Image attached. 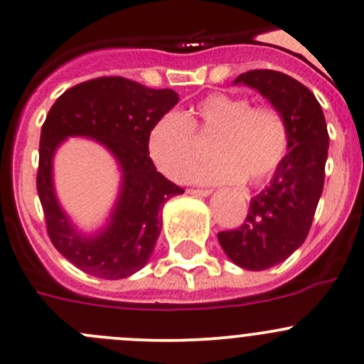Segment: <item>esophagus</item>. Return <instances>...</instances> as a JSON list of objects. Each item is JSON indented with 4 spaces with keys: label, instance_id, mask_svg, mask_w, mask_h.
I'll return each instance as SVG.
<instances>
[{
    "label": "esophagus",
    "instance_id": "esophagus-1",
    "mask_svg": "<svg viewBox=\"0 0 364 364\" xmlns=\"http://www.w3.org/2000/svg\"><path fill=\"white\" fill-rule=\"evenodd\" d=\"M188 193H190V196H196V198H208L210 193H212V190H208V188H190Z\"/></svg>",
    "mask_w": 364,
    "mask_h": 364
}]
</instances>
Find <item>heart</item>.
<instances>
[{"instance_id": "obj_1", "label": "heart", "mask_w": 364, "mask_h": 364, "mask_svg": "<svg viewBox=\"0 0 364 364\" xmlns=\"http://www.w3.org/2000/svg\"><path fill=\"white\" fill-rule=\"evenodd\" d=\"M201 138H215L213 156L193 179L201 183L260 185L277 172L289 151V125L271 105H253L250 98L212 93L188 114H163L149 136L152 161L166 178L186 181L203 158Z\"/></svg>"}]
</instances>
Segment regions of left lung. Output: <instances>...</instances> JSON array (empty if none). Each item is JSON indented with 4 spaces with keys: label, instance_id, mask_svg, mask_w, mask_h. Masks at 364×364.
I'll return each mask as SVG.
<instances>
[{
    "label": "left lung",
    "instance_id": "8db88e82",
    "mask_svg": "<svg viewBox=\"0 0 364 364\" xmlns=\"http://www.w3.org/2000/svg\"><path fill=\"white\" fill-rule=\"evenodd\" d=\"M233 84H246L271 102L289 125V151L269 185L250 203L239 228L217 233L226 257L239 267L264 271L284 262L307 239L323 192L328 132L320 102L289 75L251 70Z\"/></svg>",
    "mask_w": 364,
    "mask_h": 364
}]
</instances>
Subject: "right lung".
<instances>
[{"instance_id":"add662e5","label":"right lung","mask_w":364,"mask_h":364,"mask_svg":"<svg viewBox=\"0 0 364 364\" xmlns=\"http://www.w3.org/2000/svg\"><path fill=\"white\" fill-rule=\"evenodd\" d=\"M179 102L172 90H152L124 77H100L64 91L41 129L37 193L50 240L64 259L91 277L120 280L151 259L161 232L163 205L185 190L156 171L149 136ZM70 135L98 141L122 172L121 192L106 226L86 236L60 208L53 188V156Z\"/></svg>"}]
</instances>
